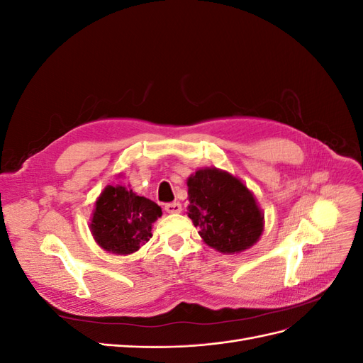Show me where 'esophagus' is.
Wrapping results in <instances>:
<instances>
[{"label":"esophagus","mask_w":363,"mask_h":363,"mask_svg":"<svg viewBox=\"0 0 363 363\" xmlns=\"http://www.w3.org/2000/svg\"><path fill=\"white\" fill-rule=\"evenodd\" d=\"M164 211H167V213H180L182 204L180 203H168V204H164Z\"/></svg>","instance_id":"34e87169"}]
</instances>
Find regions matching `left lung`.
<instances>
[{
    "mask_svg": "<svg viewBox=\"0 0 363 363\" xmlns=\"http://www.w3.org/2000/svg\"><path fill=\"white\" fill-rule=\"evenodd\" d=\"M186 183L188 216L204 244L223 255H238L260 239L263 212L242 180L223 169L203 168Z\"/></svg>",
    "mask_w": 363,
    "mask_h": 363,
    "instance_id": "8db88e82",
    "label": "left lung"
}]
</instances>
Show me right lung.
Here are the masks:
<instances>
[{
    "label": "right lung",
    "mask_w": 363,
    "mask_h": 363,
    "mask_svg": "<svg viewBox=\"0 0 363 363\" xmlns=\"http://www.w3.org/2000/svg\"><path fill=\"white\" fill-rule=\"evenodd\" d=\"M162 208L125 186L108 184L95 201L89 228L104 251L127 256L148 242Z\"/></svg>",
    "instance_id": "right-lung-1"
}]
</instances>
